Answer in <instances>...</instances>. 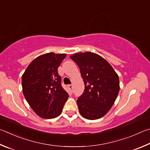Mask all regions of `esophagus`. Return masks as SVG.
<instances>
[{
    "label": "esophagus",
    "instance_id": "esophagus-1",
    "mask_svg": "<svg viewBox=\"0 0 150 150\" xmlns=\"http://www.w3.org/2000/svg\"><path fill=\"white\" fill-rule=\"evenodd\" d=\"M68 88H69V90H71V91H72V89H73V85H71V84H69V85H68Z\"/></svg>",
    "mask_w": 150,
    "mask_h": 150
}]
</instances>
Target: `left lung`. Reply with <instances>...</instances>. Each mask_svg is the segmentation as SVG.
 Returning <instances> with one entry per match:
<instances>
[{
    "label": "left lung",
    "instance_id": "obj_1",
    "mask_svg": "<svg viewBox=\"0 0 150 150\" xmlns=\"http://www.w3.org/2000/svg\"><path fill=\"white\" fill-rule=\"evenodd\" d=\"M70 58L79 67L84 83V92L77 100L81 115L90 120L102 117L117 97L118 75L104 58L91 52L75 54Z\"/></svg>",
    "mask_w": 150,
    "mask_h": 150
}]
</instances>
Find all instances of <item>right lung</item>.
Segmentation results:
<instances>
[{"label":"right lung","instance_id":"1","mask_svg":"<svg viewBox=\"0 0 150 150\" xmlns=\"http://www.w3.org/2000/svg\"><path fill=\"white\" fill-rule=\"evenodd\" d=\"M66 54L47 53L38 56L22 75L23 93L37 115L44 119L60 115L69 97L61 84L58 68Z\"/></svg>","mask_w":150,"mask_h":150}]
</instances>
